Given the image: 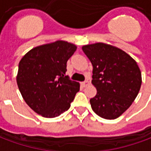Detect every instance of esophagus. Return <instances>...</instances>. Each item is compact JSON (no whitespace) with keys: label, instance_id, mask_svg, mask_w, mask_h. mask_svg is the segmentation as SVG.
<instances>
[{"label":"esophagus","instance_id":"34e87169","mask_svg":"<svg viewBox=\"0 0 151 151\" xmlns=\"http://www.w3.org/2000/svg\"><path fill=\"white\" fill-rule=\"evenodd\" d=\"M82 85L83 87H86V86H87L90 85V82H89V81H85V82H82Z\"/></svg>","mask_w":151,"mask_h":151}]
</instances>
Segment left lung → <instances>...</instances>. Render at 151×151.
I'll use <instances>...</instances> for the list:
<instances>
[{"instance_id": "1", "label": "left lung", "mask_w": 151, "mask_h": 151, "mask_svg": "<svg viewBox=\"0 0 151 151\" xmlns=\"http://www.w3.org/2000/svg\"><path fill=\"white\" fill-rule=\"evenodd\" d=\"M93 65L91 83L97 94L90 99L93 111L114 120L129 108L141 88L142 73L137 62L123 50L96 43L82 47Z\"/></svg>"}]
</instances>
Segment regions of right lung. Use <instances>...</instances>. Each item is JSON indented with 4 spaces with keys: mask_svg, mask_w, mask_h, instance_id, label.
<instances>
[{
    "mask_svg": "<svg viewBox=\"0 0 151 151\" xmlns=\"http://www.w3.org/2000/svg\"><path fill=\"white\" fill-rule=\"evenodd\" d=\"M77 46L63 40L35 47L20 60L17 84L30 108L46 118L67 111L80 84L65 76L66 64Z\"/></svg>",
    "mask_w": 151,
    "mask_h": 151,
    "instance_id": "obj_1",
    "label": "right lung"
}]
</instances>
